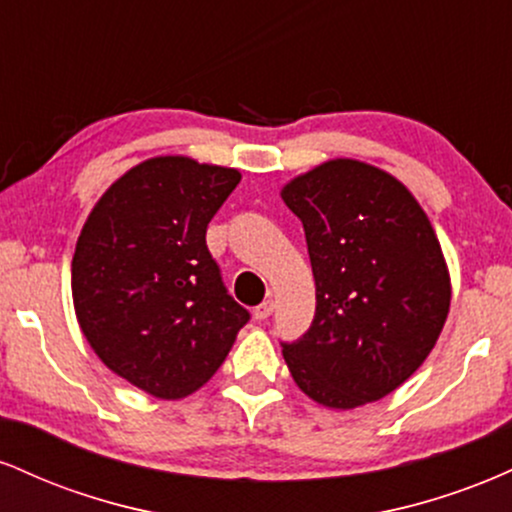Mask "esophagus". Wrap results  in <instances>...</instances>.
I'll return each mask as SVG.
<instances>
[{
  "mask_svg": "<svg viewBox=\"0 0 512 512\" xmlns=\"http://www.w3.org/2000/svg\"><path fill=\"white\" fill-rule=\"evenodd\" d=\"M272 313H274V301H264V303H260V305H257V308H255V317H257V320H267V317L272 315Z\"/></svg>",
  "mask_w": 512,
  "mask_h": 512,
  "instance_id": "34e87169",
  "label": "esophagus"
}]
</instances>
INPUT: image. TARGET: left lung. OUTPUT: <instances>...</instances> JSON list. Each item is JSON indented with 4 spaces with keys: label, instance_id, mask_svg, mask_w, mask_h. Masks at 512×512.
<instances>
[{
    "label": "left lung",
    "instance_id": "left-lung-1",
    "mask_svg": "<svg viewBox=\"0 0 512 512\" xmlns=\"http://www.w3.org/2000/svg\"><path fill=\"white\" fill-rule=\"evenodd\" d=\"M303 221L315 317L284 344L293 380L327 409L395 392L436 346L450 310V272L409 187L356 158H330L281 187Z\"/></svg>",
    "mask_w": 512,
    "mask_h": 512
}]
</instances>
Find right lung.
Returning a JSON list of instances; mask_svg holds the SVG:
<instances>
[{
    "label": "right lung",
    "mask_w": 512,
    "mask_h": 512,
    "mask_svg": "<svg viewBox=\"0 0 512 512\" xmlns=\"http://www.w3.org/2000/svg\"><path fill=\"white\" fill-rule=\"evenodd\" d=\"M240 170L154 156L120 175L76 240L72 298L93 354L158 399H182L226 361L248 310L226 293L207 226Z\"/></svg>",
    "instance_id": "obj_1"
}]
</instances>
